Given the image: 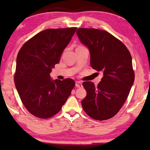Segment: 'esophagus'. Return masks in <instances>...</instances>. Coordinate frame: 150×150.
<instances>
[{"label": "esophagus", "mask_w": 150, "mask_h": 150, "mask_svg": "<svg viewBox=\"0 0 150 150\" xmlns=\"http://www.w3.org/2000/svg\"><path fill=\"white\" fill-rule=\"evenodd\" d=\"M75 86L78 88H81L83 87V85H82V83L81 82V81H76L75 82Z\"/></svg>", "instance_id": "34e87169"}]
</instances>
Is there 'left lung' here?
I'll return each mask as SVG.
<instances>
[{"label": "left lung", "instance_id": "8db88e82", "mask_svg": "<svg viewBox=\"0 0 150 150\" xmlns=\"http://www.w3.org/2000/svg\"><path fill=\"white\" fill-rule=\"evenodd\" d=\"M76 33L89 50L91 67L103 73L97 87L91 81L83 82L87 96L81 105L91 118L108 120L118 112L133 85L130 53L122 42L106 31L79 28Z\"/></svg>", "mask_w": 150, "mask_h": 150}]
</instances>
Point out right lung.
I'll use <instances>...</instances> for the list:
<instances>
[{"instance_id":"right-lung-1","label":"right lung","mask_w":150,"mask_h":150,"mask_svg":"<svg viewBox=\"0 0 150 150\" xmlns=\"http://www.w3.org/2000/svg\"><path fill=\"white\" fill-rule=\"evenodd\" d=\"M76 30H43L25 43L18 54L15 86L25 107L36 117L56 115L75 87L71 79L53 80L50 73L59 63Z\"/></svg>"}]
</instances>
